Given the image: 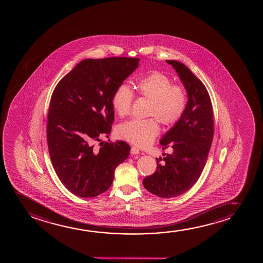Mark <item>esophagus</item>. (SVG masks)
<instances>
[{
	"mask_svg": "<svg viewBox=\"0 0 263 263\" xmlns=\"http://www.w3.org/2000/svg\"><path fill=\"white\" fill-rule=\"evenodd\" d=\"M130 154L131 155H138L139 154V149L137 147H135V146H133V147H131V150H130Z\"/></svg>",
	"mask_w": 263,
	"mask_h": 263,
	"instance_id": "1",
	"label": "esophagus"
}]
</instances>
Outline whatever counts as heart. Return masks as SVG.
Wrapping results in <instances>:
<instances>
[{
    "label": "heart",
    "mask_w": 263,
    "mask_h": 263,
    "mask_svg": "<svg viewBox=\"0 0 263 263\" xmlns=\"http://www.w3.org/2000/svg\"><path fill=\"white\" fill-rule=\"evenodd\" d=\"M135 89L141 97L150 100L148 115L155 117L163 126H174L183 117L187 108V90L183 85L173 83L165 73L153 71L137 79ZM133 101V91L125 83L118 85L112 94V108L119 117L129 114ZM159 133L155 119H131L118 128L120 138L140 147L150 145Z\"/></svg>",
    "instance_id": "heart-1"
}]
</instances>
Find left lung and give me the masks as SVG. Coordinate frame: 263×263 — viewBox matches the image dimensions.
<instances>
[{"label": "left lung", "instance_id": "left-lung-1", "mask_svg": "<svg viewBox=\"0 0 263 263\" xmlns=\"http://www.w3.org/2000/svg\"><path fill=\"white\" fill-rule=\"evenodd\" d=\"M176 70L187 93L186 111L161 139L173 153L156 158L157 169L145 177L144 187L160 198H174L189 191L201 175L214 137L212 103L200 80L180 62L166 60Z\"/></svg>", "mask_w": 263, "mask_h": 263}]
</instances>
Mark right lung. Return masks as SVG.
I'll return each instance as SVG.
<instances>
[{"label": "right lung", "instance_id": "right-lung-1", "mask_svg": "<svg viewBox=\"0 0 263 263\" xmlns=\"http://www.w3.org/2000/svg\"><path fill=\"white\" fill-rule=\"evenodd\" d=\"M139 58L85 59L54 88L47 114L51 162L65 187L82 198H94L111 186L116 167L129 155L124 141L101 142L114 121L111 97L138 66Z\"/></svg>", "mask_w": 263, "mask_h": 263}]
</instances>
